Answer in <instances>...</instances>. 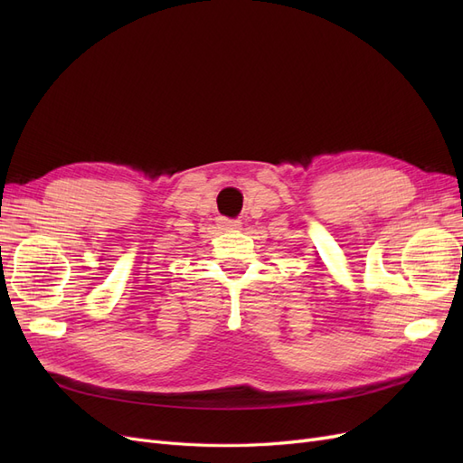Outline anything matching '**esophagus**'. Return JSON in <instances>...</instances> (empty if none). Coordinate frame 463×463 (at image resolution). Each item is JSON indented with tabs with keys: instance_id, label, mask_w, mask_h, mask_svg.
Here are the masks:
<instances>
[{
	"instance_id": "34e87169",
	"label": "esophagus",
	"mask_w": 463,
	"mask_h": 463,
	"mask_svg": "<svg viewBox=\"0 0 463 463\" xmlns=\"http://www.w3.org/2000/svg\"><path fill=\"white\" fill-rule=\"evenodd\" d=\"M220 228L222 230H237V228H241V222L230 220V218H220Z\"/></svg>"
}]
</instances>
